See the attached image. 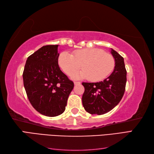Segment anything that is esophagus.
<instances>
[{
    "label": "esophagus",
    "mask_w": 154,
    "mask_h": 154,
    "mask_svg": "<svg viewBox=\"0 0 154 154\" xmlns=\"http://www.w3.org/2000/svg\"><path fill=\"white\" fill-rule=\"evenodd\" d=\"M74 84L76 85H80L81 83L79 82V81H74Z\"/></svg>",
    "instance_id": "1"
}]
</instances>
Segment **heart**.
I'll return each mask as SVG.
<instances>
[{
    "label": "heart",
    "mask_w": 154,
    "mask_h": 154,
    "mask_svg": "<svg viewBox=\"0 0 154 154\" xmlns=\"http://www.w3.org/2000/svg\"><path fill=\"white\" fill-rule=\"evenodd\" d=\"M58 63L65 73L70 75L82 66L83 69L73 75L76 79H89L91 81H100L106 78L115 67L112 55L99 48H85L61 53Z\"/></svg>",
    "instance_id": "heart-1"
}]
</instances>
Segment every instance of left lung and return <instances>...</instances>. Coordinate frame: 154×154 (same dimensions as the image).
<instances>
[{
    "instance_id": "8db88e82",
    "label": "left lung",
    "mask_w": 154,
    "mask_h": 154,
    "mask_svg": "<svg viewBox=\"0 0 154 154\" xmlns=\"http://www.w3.org/2000/svg\"><path fill=\"white\" fill-rule=\"evenodd\" d=\"M111 54L115 60L112 74L100 82L82 83L85 87L83 105L91 114L101 115L109 112L120 103L125 91L127 72L124 58L112 49Z\"/></svg>"
}]
</instances>
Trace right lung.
<instances>
[{"label": "right lung", "mask_w": 154, "mask_h": 154, "mask_svg": "<svg viewBox=\"0 0 154 154\" xmlns=\"http://www.w3.org/2000/svg\"><path fill=\"white\" fill-rule=\"evenodd\" d=\"M58 45H47L30 55L23 71V82L30 103L38 112L57 116L65 110L74 83L60 70Z\"/></svg>", "instance_id": "1"}]
</instances>
